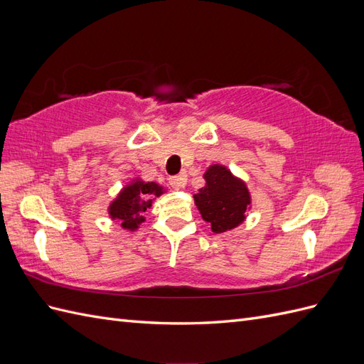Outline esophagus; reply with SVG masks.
Masks as SVG:
<instances>
[{"label":"esophagus","instance_id":"34e87169","mask_svg":"<svg viewBox=\"0 0 364 364\" xmlns=\"http://www.w3.org/2000/svg\"><path fill=\"white\" fill-rule=\"evenodd\" d=\"M170 185L174 190H181L186 185V176L185 174H178V176H171L170 178Z\"/></svg>","mask_w":364,"mask_h":364}]
</instances>
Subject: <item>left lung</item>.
I'll list each match as a JSON object with an SVG mask.
<instances>
[{"mask_svg":"<svg viewBox=\"0 0 364 364\" xmlns=\"http://www.w3.org/2000/svg\"><path fill=\"white\" fill-rule=\"evenodd\" d=\"M205 185L197 190L194 205L214 234L238 228L252 208L247 183L223 164H211L203 173Z\"/></svg>","mask_w":364,"mask_h":364,"instance_id":"8db88e82","label":"left lung"}]
</instances>
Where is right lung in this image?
<instances>
[{"label":"right lung","mask_w":364,"mask_h":364,"mask_svg":"<svg viewBox=\"0 0 364 364\" xmlns=\"http://www.w3.org/2000/svg\"><path fill=\"white\" fill-rule=\"evenodd\" d=\"M164 193L167 188L156 182L132 178L109 203V218L117 220L129 232H135L146 222L144 213Z\"/></svg>","instance_id":"add662e5"}]
</instances>
